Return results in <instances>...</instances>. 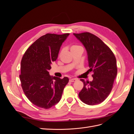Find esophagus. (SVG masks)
I'll return each instance as SVG.
<instances>
[{
	"label": "esophagus",
	"instance_id": "1",
	"mask_svg": "<svg viewBox=\"0 0 134 134\" xmlns=\"http://www.w3.org/2000/svg\"><path fill=\"white\" fill-rule=\"evenodd\" d=\"M76 80V79H75V78H72V79H69V82H75Z\"/></svg>",
	"mask_w": 134,
	"mask_h": 134
}]
</instances>
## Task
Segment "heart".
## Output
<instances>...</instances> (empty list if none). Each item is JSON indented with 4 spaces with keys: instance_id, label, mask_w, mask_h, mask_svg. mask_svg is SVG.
Listing matches in <instances>:
<instances>
[{
    "instance_id": "heart-1",
    "label": "heart",
    "mask_w": 134,
    "mask_h": 134,
    "mask_svg": "<svg viewBox=\"0 0 134 134\" xmlns=\"http://www.w3.org/2000/svg\"><path fill=\"white\" fill-rule=\"evenodd\" d=\"M79 47H81L80 46H78V45H76V44H74V45H72L70 47V50H72L74 49H75V48H79ZM63 51H62L60 52V54L62 53V52H63Z\"/></svg>"
}]
</instances>
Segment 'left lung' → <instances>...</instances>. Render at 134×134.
Instances as JSON below:
<instances>
[{"label":"left lung","instance_id":"left-lung-1","mask_svg":"<svg viewBox=\"0 0 134 134\" xmlns=\"http://www.w3.org/2000/svg\"><path fill=\"white\" fill-rule=\"evenodd\" d=\"M87 51L89 72H93V79L85 82L79 97L88 105L98 104L106 99L111 92L116 78V59L111 50L102 40L89 32L73 34Z\"/></svg>","mask_w":134,"mask_h":134}]
</instances>
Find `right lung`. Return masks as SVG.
<instances>
[{
	"label": "right lung",
	"instance_id": "obj_1",
	"mask_svg": "<svg viewBox=\"0 0 134 134\" xmlns=\"http://www.w3.org/2000/svg\"><path fill=\"white\" fill-rule=\"evenodd\" d=\"M69 35H43L28 48L23 56L19 75L21 86L27 98L37 107L48 109L57 104L69 82L68 77H52L48 72Z\"/></svg>",
	"mask_w": 134,
	"mask_h": 134
}]
</instances>
